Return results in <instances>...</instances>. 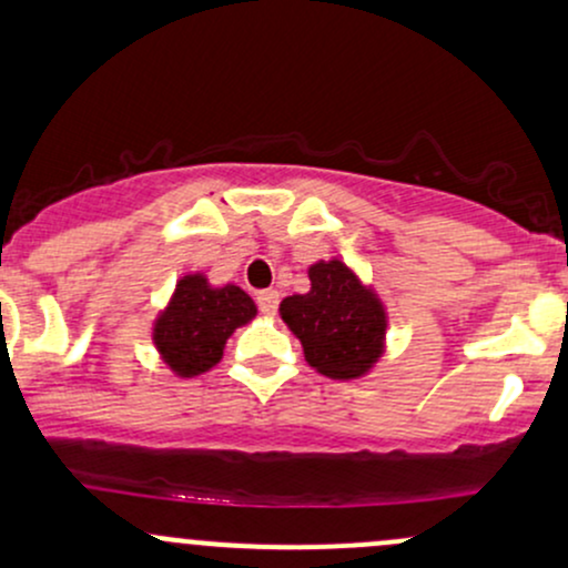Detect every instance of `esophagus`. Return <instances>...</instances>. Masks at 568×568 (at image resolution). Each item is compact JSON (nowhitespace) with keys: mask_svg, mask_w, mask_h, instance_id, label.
Listing matches in <instances>:
<instances>
[{"mask_svg":"<svg viewBox=\"0 0 568 568\" xmlns=\"http://www.w3.org/2000/svg\"><path fill=\"white\" fill-rule=\"evenodd\" d=\"M255 304H258V310L264 315H274V313H277L280 294H277V291H258V294H255Z\"/></svg>","mask_w":568,"mask_h":568,"instance_id":"34e87169","label":"esophagus"}]
</instances>
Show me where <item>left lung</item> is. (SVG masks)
Masks as SVG:
<instances>
[{
    "label": "left lung",
    "mask_w": 568,
    "mask_h": 568,
    "mask_svg": "<svg viewBox=\"0 0 568 568\" xmlns=\"http://www.w3.org/2000/svg\"><path fill=\"white\" fill-rule=\"evenodd\" d=\"M310 294L283 298L280 315L302 339L304 358L321 375L361 377L383 353V307L342 261L310 266Z\"/></svg>",
    "instance_id": "obj_1"
}]
</instances>
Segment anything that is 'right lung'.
<instances>
[{
  "instance_id": "right-lung-1",
  "label": "right lung",
  "mask_w": 568,
  "mask_h": 568,
  "mask_svg": "<svg viewBox=\"0 0 568 568\" xmlns=\"http://www.w3.org/2000/svg\"><path fill=\"white\" fill-rule=\"evenodd\" d=\"M255 315L253 298L236 285L210 288L202 274L180 280L174 298L155 323V345L178 375L207 372L232 332Z\"/></svg>"
}]
</instances>
